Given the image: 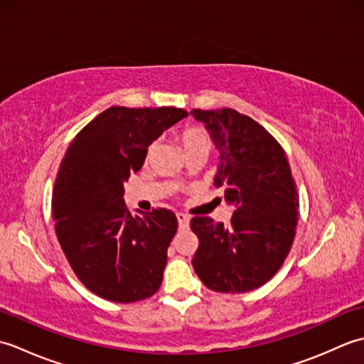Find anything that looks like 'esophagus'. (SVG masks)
I'll use <instances>...</instances> for the list:
<instances>
[{"instance_id":"obj_1","label":"esophagus","mask_w":364,"mask_h":364,"mask_svg":"<svg viewBox=\"0 0 364 364\" xmlns=\"http://www.w3.org/2000/svg\"><path fill=\"white\" fill-rule=\"evenodd\" d=\"M176 219H178V227H180L181 230L189 227V218H188L186 214H183V213L176 214Z\"/></svg>"}]
</instances>
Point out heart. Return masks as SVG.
Masks as SVG:
<instances>
[{
    "instance_id": "heart-1",
    "label": "heart",
    "mask_w": 364,
    "mask_h": 364,
    "mask_svg": "<svg viewBox=\"0 0 364 364\" xmlns=\"http://www.w3.org/2000/svg\"><path fill=\"white\" fill-rule=\"evenodd\" d=\"M181 144L188 154L198 153V151L210 154V151L213 150V141L210 134H208L203 128H197V127L183 131ZM153 149H154V144H151L149 146V150H146V158L150 156Z\"/></svg>"
}]
</instances>
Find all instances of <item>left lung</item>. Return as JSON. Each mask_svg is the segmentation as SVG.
Masks as SVG:
<instances>
[{"label":"left lung","mask_w":364,"mask_h":364,"mask_svg":"<svg viewBox=\"0 0 364 364\" xmlns=\"http://www.w3.org/2000/svg\"><path fill=\"white\" fill-rule=\"evenodd\" d=\"M220 151L214 186L225 189L235 208L227 227L211 218H192L198 237L196 274L215 292L259 288L282 267L296 236L299 194L289 162L275 137L235 109H192Z\"/></svg>","instance_id":"8db88e82"}]
</instances>
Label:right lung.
Here are the masks:
<instances>
[{
    "mask_svg": "<svg viewBox=\"0 0 364 364\" xmlns=\"http://www.w3.org/2000/svg\"><path fill=\"white\" fill-rule=\"evenodd\" d=\"M184 117L180 107L112 106L76 134L60 162L54 228L76 277L102 299L131 304L159 289L176 215L166 208L133 215L123 184L149 145Z\"/></svg>",
    "mask_w": 364,
    "mask_h": 364,
    "instance_id": "obj_1",
    "label": "right lung"
}]
</instances>
